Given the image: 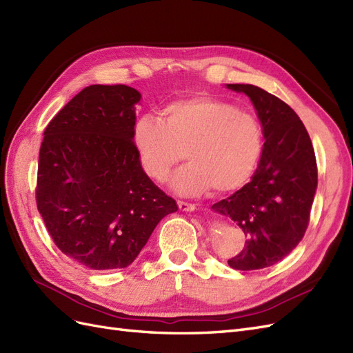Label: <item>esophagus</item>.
Wrapping results in <instances>:
<instances>
[{
  "label": "esophagus",
  "mask_w": 353,
  "mask_h": 353,
  "mask_svg": "<svg viewBox=\"0 0 353 353\" xmlns=\"http://www.w3.org/2000/svg\"><path fill=\"white\" fill-rule=\"evenodd\" d=\"M178 208L181 210H185V212H191L196 209V205H193V203H188V201H183V200H178Z\"/></svg>",
  "instance_id": "1"
}]
</instances>
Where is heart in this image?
Masks as SVG:
<instances>
[{
    "label": "heart",
    "instance_id": "1",
    "mask_svg": "<svg viewBox=\"0 0 353 353\" xmlns=\"http://www.w3.org/2000/svg\"><path fill=\"white\" fill-rule=\"evenodd\" d=\"M163 119L145 114L137 121L132 140L147 175L163 183L185 156L172 187L199 194L212 187L228 193L253 175L263 150V130L253 113L212 95H194L168 104Z\"/></svg>",
    "mask_w": 353,
    "mask_h": 353
}]
</instances>
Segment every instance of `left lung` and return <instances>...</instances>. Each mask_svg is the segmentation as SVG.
Segmentation results:
<instances>
[{
    "label": "left lung",
    "mask_w": 353,
    "mask_h": 353,
    "mask_svg": "<svg viewBox=\"0 0 353 353\" xmlns=\"http://www.w3.org/2000/svg\"><path fill=\"white\" fill-rule=\"evenodd\" d=\"M252 100L263 128V150L250 183L212 206L243 230V250L228 261L253 271L284 259L305 236L318 184L316 159L305 125L275 95L250 83H227Z\"/></svg>",
    "instance_id": "8db88e82"
}]
</instances>
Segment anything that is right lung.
<instances>
[{
	"label": "right lung",
	"instance_id": "1",
	"mask_svg": "<svg viewBox=\"0 0 353 353\" xmlns=\"http://www.w3.org/2000/svg\"><path fill=\"white\" fill-rule=\"evenodd\" d=\"M140 99L128 85H90L44 131L38 210L57 248L91 270L126 268L178 210L145 175L132 141Z\"/></svg>",
	"mask_w": 353,
	"mask_h": 353
}]
</instances>
